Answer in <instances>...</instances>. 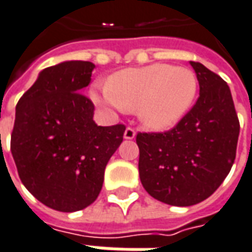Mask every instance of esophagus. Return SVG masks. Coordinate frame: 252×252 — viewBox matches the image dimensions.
I'll return each mask as SVG.
<instances>
[{
  "label": "esophagus",
  "mask_w": 252,
  "mask_h": 252,
  "mask_svg": "<svg viewBox=\"0 0 252 252\" xmlns=\"http://www.w3.org/2000/svg\"><path fill=\"white\" fill-rule=\"evenodd\" d=\"M134 137H135V130L133 127H126L124 133L125 139H133Z\"/></svg>",
  "instance_id": "obj_1"
}]
</instances>
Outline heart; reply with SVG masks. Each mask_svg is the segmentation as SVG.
I'll list each match as a JSON object with an SVG mask.
<instances>
[{
	"label": "heart",
	"instance_id": "obj_1",
	"mask_svg": "<svg viewBox=\"0 0 252 252\" xmlns=\"http://www.w3.org/2000/svg\"><path fill=\"white\" fill-rule=\"evenodd\" d=\"M196 90L191 70L153 63L115 73L107 85L93 89L92 98L113 110H137L138 118L151 130H167L190 110Z\"/></svg>",
	"mask_w": 252,
	"mask_h": 252
}]
</instances>
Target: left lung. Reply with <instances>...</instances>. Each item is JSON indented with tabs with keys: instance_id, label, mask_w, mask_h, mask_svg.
<instances>
[{
	"instance_id": "left-lung-1",
	"label": "left lung",
	"mask_w": 252,
	"mask_h": 252,
	"mask_svg": "<svg viewBox=\"0 0 252 252\" xmlns=\"http://www.w3.org/2000/svg\"><path fill=\"white\" fill-rule=\"evenodd\" d=\"M199 98L174 128L138 133L139 178L153 198L171 206L207 199L232 167L239 137L230 88L199 62H190Z\"/></svg>"
}]
</instances>
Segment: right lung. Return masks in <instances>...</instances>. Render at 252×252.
I'll use <instances>...</instances> for the list:
<instances>
[{
    "mask_svg": "<svg viewBox=\"0 0 252 252\" xmlns=\"http://www.w3.org/2000/svg\"><path fill=\"white\" fill-rule=\"evenodd\" d=\"M94 63L65 61L43 69L20 98L10 150L24 186L47 207L74 213L97 199L105 167L125 125L98 126L82 94Z\"/></svg>",
    "mask_w": 252,
    "mask_h": 252,
    "instance_id": "1",
    "label": "right lung"
}]
</instances>
